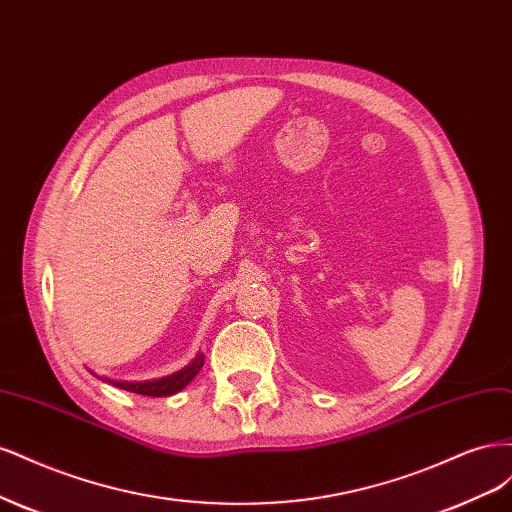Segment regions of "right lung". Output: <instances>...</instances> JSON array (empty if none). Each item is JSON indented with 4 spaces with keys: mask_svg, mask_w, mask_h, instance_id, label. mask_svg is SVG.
<instances>
[{
    "mask_svg": "<svg viewBox=\"0 0 512 512\" xmlns=\"http://www.w3.org/2000/svg\"><path fill=\"white\" fill-rule=\"evenodd\" d=\"M202 366H204V353H197L191 359V364H187L183 370L161 376V378H153V381H114V378H106V376H100V378L114 387L131 391V393L151 395V398H168V395H174L180 389H185L197 376V372L202 370Z\"/></svg>",
    "mask_w": 512,
    "mask_h": 512,
    "instance_id": "add662e5",
    "label": "right lung"
}]
</instances>
